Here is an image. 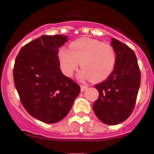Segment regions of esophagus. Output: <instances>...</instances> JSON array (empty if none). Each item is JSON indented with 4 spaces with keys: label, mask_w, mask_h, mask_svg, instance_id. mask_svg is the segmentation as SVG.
Masks as SVG:
<instances>
[{
    "label": "esophagus",
    "mask_w": 154,
    "mask_h": 154,
    "mask_svg": "<svg viewBox=\"0 0 154 154\" xmlns=\"http://www.w3.org/2000/svg\"><path fill=\"white\" fill-rule=\"evenodd\" d=\"M88 89V86H86V85H81V92H83L84 91H85L86 89Z\"/></svg>",
    "instance_id": "esophagus-1"
}]
</instances>
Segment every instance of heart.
<instances>
[{"instance_id": "1", "label": "heart", "mask_w": 154, "mask_h": 154, "mask_svg": "<svg viewBox=\"0 0 154 154\" xmlns=\"http://www.w3.org/2000/svg\"><path fill=\"white\" fill-rule=\"evenodd\" d=\"M58 59L65 75L72 76L81 62L82 69L79 73V79L85 80L92 78L95 81H100L112 72L116 53L109 45L85 38L72 42L69 48H61Z\"/></svg>"}]
</instances>
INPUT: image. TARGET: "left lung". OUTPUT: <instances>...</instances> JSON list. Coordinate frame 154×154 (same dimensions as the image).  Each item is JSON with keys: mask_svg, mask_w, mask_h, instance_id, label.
Here are the masks:
<instances>
[{"mask_svg": "<svg viewBox=\"0 0 154 154\" xmlns=\"http://www.w3.org/2000/svg\"><path fill=\"white\" fill-rule=\"evenodd\" d=\"M111 45L116 53L115 66L106 80L95 85L99 96L92 108L103 123L116 125L133 112L140 85V71L130 47L116 38H112Z\"/></svg>", "mask_w": 154, "mask_h": 154, "instance_id": "8db88e82", "label": "left lung"}]
</instances>
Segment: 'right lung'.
Wrapping results in <instances>:
<instances>
[{
  "label": "right lung",
  "instance_id": "obj_1",
  "mask_svg": "<svg viewBox=\"0 0 154 154\" xmlns=\"http://www.w3.org/2000/svg\"><path fill=\"white\" fill-rule=\"evenodd\" d=\"M69 40L62 35H42L21 48L13 75L23 106L35 119L55 123L67 116L80 87L64 75L58 48Z\"/></svg>",
  "mask_w": 154,
  "mask_h": 154
}]
</instances>
